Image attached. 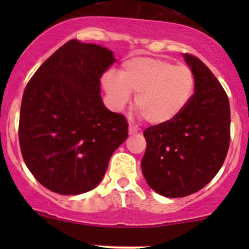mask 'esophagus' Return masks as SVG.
Instances as JSON below:
<instances>
[{
  "label": "esophagus",
  "mask_w": 249,
  "mask_h": 249,
  "mask_svg": "<svg viewBox=\"0 0 249 249\" xmlns=\"http://www.w3.org/2000/svg\"><path fill=\"white\" fill-rule=\"evenodd\" d=\"M137 132H138V128H137V127L134 126V125H132V124L128 125V133L133 134V133H137Z\"/></svg>",
  "instance_id": "obj_1"
}]
</instances>
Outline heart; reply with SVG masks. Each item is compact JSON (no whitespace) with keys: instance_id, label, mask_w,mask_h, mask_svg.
Here are the masks:
<instances>
[{"instance_id":"1","label":"heart","mask_w":249,"mask_h":249,"mask_svg":"<svg viewBox=\"0 0 249 249\" xmlns=\"http://www.w3.org/2000/svg\"><path fill=\"white\" fill-rule=\"evenodd\" d=\"M103 85L113 108L121 111L136 95V107L151 124H166L184 111L194 92L192 71L153 57H136L123 64L119 76L108 72Z\"/></svg>"}]
</instances>
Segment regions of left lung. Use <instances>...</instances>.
Segmentation results:
<instances>
[{"instance_id": "1", "label": "left lung", "mask_w": 249, "mask_h": 249, "mask_svg": "<svg viewBox=\"0 0 249 249\" xmlns=\"http://www.w3.org/2000/svg\"><path fill=\"white\" fill-rule=\"evenodd\" d=\"M194 93L173 121L144 131L142 171L152 190L167 198L198 192L219 172L231 141V108L224 88L198 57L184 53Z\"/></svg>"}]
</instances>
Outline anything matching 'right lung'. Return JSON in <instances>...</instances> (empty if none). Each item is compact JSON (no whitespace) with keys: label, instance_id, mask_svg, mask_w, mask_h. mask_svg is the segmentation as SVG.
Segmentation results:
<instances>
[{"label":"right lung","instance_id":"right-lung-1","mask_svg":"<svg viewBox=\"0 0 249 249\" xmlns=\"http://www.w3.org/2000/svg\"><path fill=\"white\" fill-rule=\"evenodd\" d=\"M116 62L112 51L70 39L25 87L18 141L37 181L76 196L95 188L111 156L127 138V122L103 104L101 77Z\"/></svg>","mask_w":249,"mask_h":249}]
</instances>
